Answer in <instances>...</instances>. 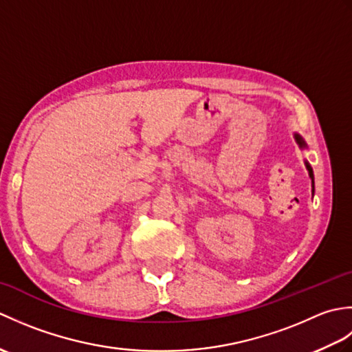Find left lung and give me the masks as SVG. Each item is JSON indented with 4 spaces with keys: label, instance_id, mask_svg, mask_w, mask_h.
Wrapping results in <instances>:
<instances>
[{
    "label": "left lung",
    "instance_id": "left-lung-1",
    "mask_svg": "<svg viewBox=\"0 0 352 352\" xmlns=\"http://www.w3.org/2000/svg\"><path fill=\"white\" fill-rule=\"evenodd\" d=\"M295 140H296V144L300 145V148H305V146H307V145H305L304 139H302L298 133H295ZM305 166H307L309 175H310V178H311V183H313V192H315V180H313V178H315V177H313V169H311V166H310V164H309L307 162H305Z\"/></svg>",
    "mask_w": 352,
    "mask_h": 352
}]
</instances>
